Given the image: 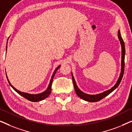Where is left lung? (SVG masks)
I'll use <instances>...</instances> for the list:
<instances>
[{
	"label": "left lung",
	"instance_id": "left-lung-1",
	"mask_svg": "<svg viewBox=\"0 0 132 132\" xmlns=\"http://www.w3.org/2000/svg\"><path fill=\"white\" fill-rule=\"evenodd\" d=\"M118 37L119 40L120 41L121 46V73L120 75V77L117 80L116 84H115V85L113 86L112 88H111V89L109 90H107V91L103 92V93L98 94L95 95H90L88 94H86L82 92L81 90L78 88V86H77L76 83L75 79L74 78L73 75L71 73V76H72V79H73V85L74 87H75V89L76 91V93L77 94V95H78V97H80L83 100L87 101V102H98V101H100L102 100L104 97L107 96L111 94L112 92H113L114 90L116 89V88L118 87L120 85L121 81L122 80V76H123L124 75V57H125V53H126V50H125V44H124V41L122 39L121 36L120 31L118 30Z\"/></svg>",
	"mask_w": 132,
	"mask_h": 132
}]
</instances>
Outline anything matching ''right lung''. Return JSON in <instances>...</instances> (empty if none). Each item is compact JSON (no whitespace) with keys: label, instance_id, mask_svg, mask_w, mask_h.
Returning <instances> with one entry per match:
<instances>
[{"label":"right lung","instance_id":"obj_1","mask_svg":"<svg viewBox=\"0 0 132 132\" xmlns=\"http://www.w3.org/2000/svg\"><path fill=\"white\" fill-rule=\"evenodd\" d=\"M8 40H7V43H6V51L7 50V44H8ZM61 65H59L56 68L55 71L53 72V75H52V76L51 77V79H50V83L49 84H48V86L47 88L46 91H44V92H43V93H39V94H29V93H24V92H21L20 91H19V90L16 89L15 88H14L13 86L11 84V83L10 81L8 80V77H7V75H6V78H7V80H8L9 84H10V86H11V87L13 88V89L15 90V91L17 92L18 94H19L20 95H21V96H23V97H24L25 98L28 99V100L29 101H31V102H39V101H41V100H44V99L46 98L47 97H48V95H50V94L51 93V89H52V82H53V79L54 78V76H55L56 73V71L57 70L59 69V67H60Z\"/></svg>","mask_w":132,"mask_h":132}]
</instances>
